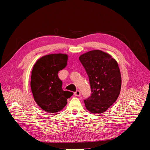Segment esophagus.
Returning <instances> with one entry per match:
<instances>
[{"mask_svg":"<svg viewBox=\"0 0 150 150\" xmlns=\"http://www.w3.org/2000/svg\"><path fill=\"white\" fill-rule=\"evenodd\" d=\"M74 95L75 96H76V97H78V96H80V95H81V92L80 91H76V92H74Z\"/></svg>","mask_w":150,"mask_h":150,"instance_id":"1","label":"esophagus"}]
</instances>
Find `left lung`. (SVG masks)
<instances>
[{
    "label": "left lung",
    "instance_id": "obj_1",
    "mask_svg": "<svg viewBox=\"0 0 150 150\" xmlns=\"http://www.w3.org/2000/svg\"><path fill=\"white\" fill-rule=\"evenodd\" d=\"M79 59L89 77L91 96L84 100L86 109L94 114L106 111L117 100L122 78L117 61L98 50L81 54Z\"/></svg>",
    "mask_w": 150,
    "mask_h": 150
}]
</instances>
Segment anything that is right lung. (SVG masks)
<instances>
[{
	"mask_svg": "<svg viewBox=\"0 0 150 150\" xmlns=\"http://www.w3.org/2000/svg\"><path fill=\"white\" fill-rule=\"evenodd\" d=\"M67 60V54H48L38 59L33 68L31 92L36 103L46 112H59L73 95L72 92L62 89V81L58 75L59 71L66 66Z\"/></svg>",
	"mask_w": 150,
	"mask_h": 150,
	"instance_id": "obj_1",
	"label": "right lung"
}]
</instances>
